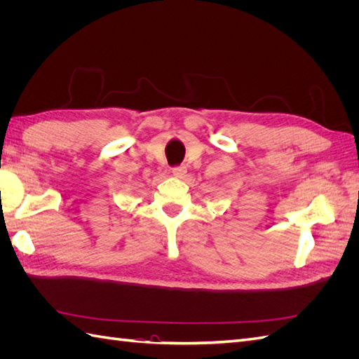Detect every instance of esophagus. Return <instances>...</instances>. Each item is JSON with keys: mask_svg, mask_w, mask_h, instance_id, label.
<instances>
[{"mask_svg": "<svg viewBox=\"0 0 359 359\" xmlns=\"http://www.w3.org/2000/svg\"><path fill=\"white\" fill-rule=\"evenodd\" d=\"M186 172H187V168L186 166H175V168H172V173L175 177H178V178H182L184 175H186Z\"/></svg>", "mask_w": 359, "mask_h": 359, "instance_id": "1", "label": "esophagus"}]
</instances>
